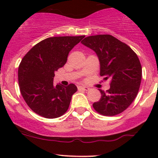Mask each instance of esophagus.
<instances>
[{
  "mask_svg": "<svg viewBox=\"0 0 158 158\" xmlns=\"http://www.w3.org/2000/svg\"><path fill=\"white\" fill-rule=\"evenodd\" d=\"M78 89H82V90H84V91H89V87L83 86V85H80V86L78 87Z\"/></svg>",
  "mask_w": 158,
  "mask_h": 158,
  "instance_id": "34e87169",
  "label": "esophagus"
}]
</instances>
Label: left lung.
<instances>
[{
  "instance_id": "left-lung-1",
  "label": "left lung",
  "mask_w": 158,
  "mask_h": 158,
  "mask_svg": "<svg viewBox=\"0 0 158 158\" xmlns=\"http://www.w3.org/2000/svg\"><path fill=\"white\" fill-rule=\"evenodd\" d=\"M81 43L95 51L100 63V76L111 81L109 90L99 89L102 96L92 105L94 109L106 116L120 114L131 104L139 90L142 69L138 56L111 35L87 36Z\"/></svg>"
}]
</instances>
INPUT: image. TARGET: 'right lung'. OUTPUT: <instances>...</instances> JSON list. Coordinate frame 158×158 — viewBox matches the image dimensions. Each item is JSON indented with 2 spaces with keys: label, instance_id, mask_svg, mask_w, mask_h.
<instances>
[{
  "label": "right lung",
  "instance_id": "right-lung-1",
  "mask_svg": "<svg viewBox=\"0 0 158 158\" xmlns=\"http://www.w3.org/2000/svg\"><path fill=\"white\" fill-rule=\"evenodd\" d=\"M85 36H54L40 41L22 59L18 82L23 99L32 111L47 118L63 115L72 96L77 91L74 84L53 85L55 72L67 61L69 52Z\"/></svg>",
  "mask_w": 158,
  "mask_h": 158
}]
</instances>
